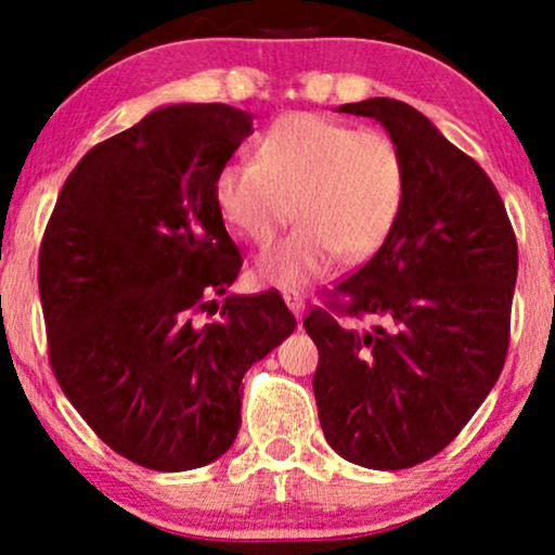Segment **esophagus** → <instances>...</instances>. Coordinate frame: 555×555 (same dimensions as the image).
<instances>
[{
    "instance_id": "34e87169",
    "label": "esophagus",
    "mask_w": 555,
    "mask_h": 555,
    "mask_svg": "<svg viewBox=\"0 0 555 555\" xmlns=\"http://www.w3.org/2000/svg\"><path fill=\"white\" fill-rule=\"evenodd\" d=\"M283 298L287 302V308L293 310V315L302 318V313H306V298H302V295L295 293V291H285Z\"/></svg>"
}]
</instances>
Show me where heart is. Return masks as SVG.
<instances>
[{"mask_svg": "<svg viewBox=\"0 0 555 555\" xmlns=\"http://www.w3.org/2000/svg\"><path fill=\"white\" fill-rule=\"evenodd\" d=\"M227 222L255 245L300 219L257 260L264 283L300 287L340 257L366 260L389 240L406 194L401 149L382 131L293 113L264 133L257 162H230L217 177Z\"/></svg>", "mask_w": 555, "mask_h": 555, "instance_id": "b5f03b06", "label": "heart"}]
</instances>
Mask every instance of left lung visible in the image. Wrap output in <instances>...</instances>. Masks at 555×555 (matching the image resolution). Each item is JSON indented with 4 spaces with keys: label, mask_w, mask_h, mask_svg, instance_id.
<instances>
[{
    "label": "left lung",
    "mask_w": 555,
    "mask_h": 555,
    "mask_svg": "<svg viewBox=\"0 0 555 555\" xmlns=\"http://www.w3.org/2000/svg\"><path fill=\"white\" fill-rule=\"evenodd\" d=\"M340 113L382 124L406 164L399 222L328 308L306 315L318 346L313 391L323 435L340 457L404 469L442 452L477 412L511 340L518 242L482 166L427 116L393 98ZM340 317H374L351 330Z\"/></svg>",
    "instance_id": "8db88e82"
}]
</instances>
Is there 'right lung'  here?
Masks as SVG:
<instances>
[{"label":"right lung","instance_id":"right-lung-1","mask_svg":"<svg viewBox=\"0 0 555 555\" xmlns=\"http://www.w3.org/2000/svg\"><path fill=\"white\" fill-rule=\"evenodd\" d=\"M249 133L224 103L149 113L80 158L42 237L52 374L113 452L158 473L230 450L242 376L295 328L278 291L215 300L242 268L215 186Z\"/></svg>","mask_w":555,"mask_h":555}]
</instances>
